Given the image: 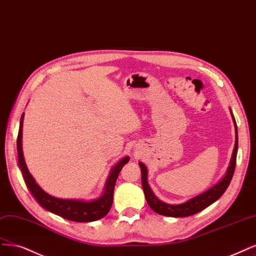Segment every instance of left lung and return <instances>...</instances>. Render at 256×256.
I'll list each match as a JSON object with an SVG mask.
<instances>
[{
	"mask_svg": "<svg viewBox=\"0 0 256 256\" xmlns=\"http://www.w3.org/2000/svg\"><path fill=\"white\" fill-rule=\"evenodd\" d=\"M232 118L233 122L235 125V134H236V140H235V146H234V152L232 154V158L230 162V166H228V170L226 172V174L224 176V178L217 183L215 186L212 188H210L208 190L204 192L201 195L192 198L186 202H184L182 204H164L161 200H158L152 190H150L147 182V168L146 166L140 162V172H142V185H143V190L145 194V198L148 206L152 208V210H154L156 213L163 215V216H168V217H186L190 216L194 214H197L198 212H201L202 210L206 208L208 206H210L216 200H218L220 197L222 196V194L226 192L228 188V184H230L232 177L234 174L235 170V166H236V156H237V148H238V136H237V126H236V122L234 118L233 113Z\"/></svg>",
	"mask_w": 256,
	"mask_h": 256,
	"instance_id": "left-lung-1",
	"label": "left lung"
}]
</instances>
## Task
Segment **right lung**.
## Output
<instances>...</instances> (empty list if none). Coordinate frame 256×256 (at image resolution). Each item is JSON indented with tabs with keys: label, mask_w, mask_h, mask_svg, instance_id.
<instances>
[{
	"label": "right lung",
	"mask_w": 256,
	"mask_h": 256,
	"mask_svg": "<svg viewBox=\"0 0 256 256\" xmlns=\"http://www.w3.org/2000/svg\"><path fill=\"white\" fill-rule=\"evenodd\" d=\"M24 113L21 116L19 134L16 138V149H18V163L22 172L23 179L26 186L30 190L32 197L36 199L38 204L46 210H50L52 214H56L64 219L71 220L76 222H90L95 220L102 219L109 213L113 202V192L116 182L118 177V174L126 163L129 162V156H125L113 167L107 183L104 195L93 201H82L72 199H59L55 198L48 192H44L34 181L32 176L30 174L26 167L24 156L22 152V127H23Z\"/></svg>",
	"instance_id": "1"
}]
</instances>
